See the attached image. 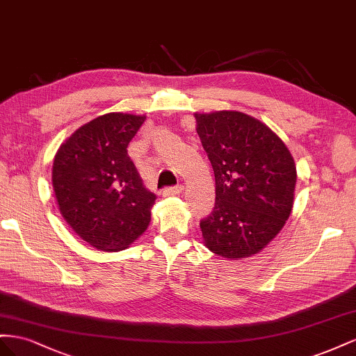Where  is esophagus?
<instances>
[{
    "instance_id": "1",
    "label": "esophagus",
    "mask_w": 356,
    "mask_h": 356,
    "mask_svg": "<svg viewBox=\"0 0 356 356\" xmlns=\"http://www.w3.org/2000/svg\"><path fill=\"white\" fill-rule=\"evenodd\" d=\"M181 191H184V186H181V185H176V186H171V188H164V189H162V195H164V197L179 195Z\"/></svg>"
}]
</instances>
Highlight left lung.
Listing matches in <instances>:
<instances>
[{"label": "left lung", "instance_id": "left-lung-1", "mask_svg": "<svg viewBox=\"0 0 356 356\" xmlns=\"http://www.w3.org/2000/svg\"><path fill=\"white\" fill-rule=\"evenodd\" d=\"M195 119L216 181L215 207L200 222L206 248L228 259L255 255L291 215L296 162L266 124L241 111L195 113Z\"/></svg>", "mask_w": 356, "mask_h": 356}]
</instances>
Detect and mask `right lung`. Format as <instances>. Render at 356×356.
<instances>
[{
	"instance_id": "right-lung-1",
	"label": "right lung",
	"mask_w": 356,
	"mask_h": 356,
	"mask_svg": "<svg viewBox=\"0 0 356 356\" xmlns=\"http://www.w3.org/2000/svg\"><path fill=\"white\" fill-rule=\"evenodd\" d=\"M145 119L98 116L74 131L55 155L52 184L60 215L98 250L129 248L150 222L156 195L143 185L127 150Z\"/></svg>"
}]
</instances>
